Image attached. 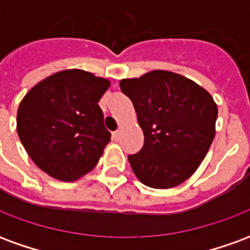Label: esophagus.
<instances>
[{
  "instance_id": "obj_1",
  "label": "esophagus",
  "mask_w": 250,
  "mask_h": 250,
  "mask_svg": "<svg viewBox=\"0 0 250 250\" xmlns=\"http://www.w3.org/2000/svg\"><path fill=\"white\" fill-rule=\"evenodd\" d=\"M112 138H114V141H119L120 131H115V132H112Z\"/></svg>"
}]
</instances>
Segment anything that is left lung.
I'll use <instances>...</instances> for the list:
<instances>
[{
    "label": "left lung",
    "mask_w": 250,
    "mask_h": 250,
    "mask_svg": "<svg viewBox=\"0 0 250 250\" xmlns=\"http://www.w3.org/2000/svg\"><path fill=\"white\" fill-rule=\"evenodd\" d=\"M119 85L145 135L141 151L128 155L136 178L152 188L185 182L214 139L218 108L211 95L188 77L162 69L123 79Z\"/></svg>",
    "instance_id": "8db88e82"
}]
</instances>
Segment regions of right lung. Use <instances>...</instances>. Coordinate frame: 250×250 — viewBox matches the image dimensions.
I'll use <instances>...</instances> for the list:
<instances>
[{"label":"right lung","mask_w":250,"mask_h":250,"mask_svg":"<svg viewBox=\"0 0 250 250\" xmlns=\"http://www.w3.org/2000/svg\"><path fill=\"white\" fill-rule=\"evenodd\" d=\"M111 85L83 69L53 73L29 89L17 111V134L49 177L73 182L89 173L111 141L99 100Z\"/></svg>","instance_id":"obj_1"}]
</instances>
